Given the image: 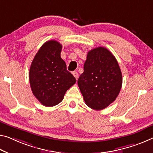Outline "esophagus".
I'll return each instance as SVG.
<instances>
[{"mask_svg": "<svg viewBox=\"0 0 153 153\" xmlns=\"http://www.w3.org/2000/svg\"><path fill=\"white\" fill-rule=\"evenodd\" d=\"M73 75H74V76L75 77V78H76V79H78L79 74H78V73H77V71H74V72H73Z\"/></svg>", "mask_w": 153, "mask_h": 153, "instance_id": "obj_1", "label": "esophagus"}]
</instances>
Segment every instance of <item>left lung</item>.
Returning a JSON list of instances; mask_svg holds the SVG:
<instances>
[{
  "label": "left lung",
  "mask_w": 153,
  "mask_h": 153,
  "mask_svg": "<svg viewBox=\"0 0 153 153\" xmlns=\"http://www.w3.org/2000/svg\"><path fill=\"white\" fill-rule=\"evenodd\" d=\"M122 73L111 52L98 47L88 52L77 84L89 108L101 110L115 101L122 87Z\"/></svg>",
  "instance_id": "1"
}]
</instances>
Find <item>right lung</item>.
<instances>
[{
    "label": "right lung",
    "mask_w": 153,
    "mask_h": 153,
    "mask_svg": "<svg viewBox=\"0 0 153 153\" xmlns=\"http://www.w3.org/2000/svg\"><path fill=\"white\" fill-rule=\"evenodd\" d=\"M62 45L56 41L45 42L36 54L29 71L33 93L42 105L60 103L70 87L76 82L60 57Z\"/></svg>",
    "instance_id": "add662e5"
}]
</instances>
